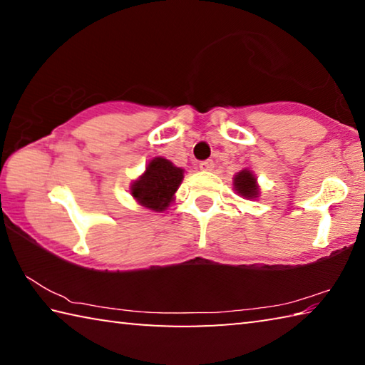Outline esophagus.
Listing matches in <instances>:
<instances>
[{"mask_svg": "<svg viewBox=\"0 0 365 365\" xmlns=\"http://www.w3.org/2000/svg\"><path fill=\"white\" fill-rule=\"evenodd\" d=\"M200 169H201V170H212V169H214V163H212L211 159L201 160V163H200Z\"/></svg>", "mask_w": 365, "mask_h": 365, "instance_id": "1", "label": "esophagus"}]
</instances>
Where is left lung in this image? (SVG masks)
Wrapping results in <instances>:
<instances>
[{
  "mask_svg": "<svg viewBox=\"0 0 365 365\" xmlns=\"http://www.w3.org/2000/svg\"><path fill=\"white\" fill-rule=\"evenodd\" d=\"M233 185H235V190H237L242 196L248 197V200H251V197H256L257 193H259V188L256 185V178L250 170L238 172V174L235 175Z\"/></svg>",
  "mask_w": 365,
  "mask_h": 365,
  "instance_id": "left-lung-1",
  "label": "left lung"
}]
</instances>
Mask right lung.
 I'll list each match as a JSON object with an SVG mask.
<instances>
[{"mask_svg":"<svg viewBox=\"0 0 365 365\" xmlns=\"http://www.w3.org/2000/svg\"><path fill=\"white\" fill-rule=\"evenodd\" d=\"M182 178L183 170L175 168L170 160L154 158L140 180L132 185V196L148 209L164 211L172 202L177 188L180 187Z\"/></svg>","mask_w":365,"mask_h":365,"instance_id":"obj_1","label":"right lung"}]
</instances>
